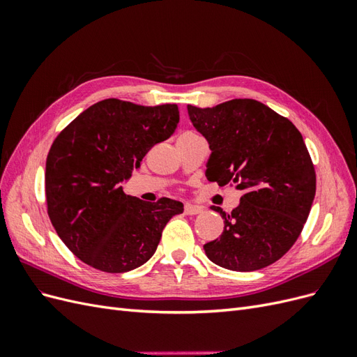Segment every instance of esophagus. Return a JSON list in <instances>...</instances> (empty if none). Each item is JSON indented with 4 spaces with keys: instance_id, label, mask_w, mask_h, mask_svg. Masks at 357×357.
<instances>
[{
    "instance_id": "34e87169",
    "label": "esophagus",
    "mask_w": 357,
    "mask_h": 357,
    "mask_svg": "<svg viewBox=\"0 0 357 357\" xmlns=\"http://www.w3.org/2000/svg\"><path fill=\"white\" fill-rule=\"evenodd\" d=\"M201 211H202V207H199V205H195V204H192V202H188V204L185 205V213L189 214V215H192V214H199Z\"/></svg>"
}]
</instances>
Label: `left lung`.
<instances>
[{
	"instance_id": "obj_1",
	"label": "left lung",
	"mask_w": 357,
	"mask_h": 357,
	"mask_svg": "<svg viewBox=\"0 0 357 357\" xmlns=\"http://www.w3.org/2000/svg\"><path fill=\"white\" fill-rule=\"evenodd\" d=\"M192 125L210 144L205 176L243 190L229 214L220 207V238L204 245L207 257L231 271H256L295 244L316 195V172L301 132L289 119L256 100L215 107L188 105Z\"/></svg>"
}]
</instances>
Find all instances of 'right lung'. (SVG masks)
<instances>
[{
	"label": "right lung",
	"mask_w": 357,
	"mask_h": 357,
	"mask_svg": "<svg viewBox=\"0 0 357 357\" xmlns=\"http://www.w3.org/2000/svg\"><path fill=\"white\" fill-rule=\"evenodd\" d=\"M177 123V104L146 107L109 98L80 113L53 142L45 176L47 214L80 261L116 274L153 256L183 204L144 202L125 195L122 183Z\"/></svg>",
	"instance_id": "1"
}]
</instances>
